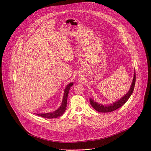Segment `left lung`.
<instances>
[{
    "label": "left lung",
    "instance_id": "left-lung-1",
    "mask_svg": "<svg viewBox=\"0 0 151 151\" xmlns=\"http://www.w3.org/2000/svg\"><path fill=\"white\" fill-rule=\"evenodd\" d=\"M135 83H136V72H134L133 80L132 84L131 85V87H130V90H129L128 92L124 97H122L121 99L118 100L116 102H115L110 105L104 106L103 104H99L96 101H94L93 100L90 99V104H91V106H93V107L96 111L100 112H111L114 111L118 109V108H119V107H121V106H122L127 101V100L129 99V98L130 97L131 95L133 93Z\"/></svg>",
    "mask_w": 151,
    "mask_h": 151
}]
</instances>
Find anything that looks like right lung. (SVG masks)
<instances>
[{
  "mask_svg": "<svg viewBox=\"0 0 151 151\" xmlns=\"http://www.w3.org/2000/svg\"><path fill=\"white\" fill-rule=\"evenodd\" d=\"M73 85V82H71L69 83L66 88L64 89V96L62 101L61 105L60 106L59 108L56 110L54 112H50V113H47V114H36L37 115L42 116L43 118H58L59 116H61L64 113V111H66V106H67V100H68V94L69 90L70 87Z\"/></svg>",
  "mask_w": 151,
  "mask_h": 151,
  "instance_id": "add662e5",
  "label": "right lung"
}]
</instances>
